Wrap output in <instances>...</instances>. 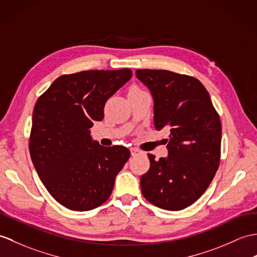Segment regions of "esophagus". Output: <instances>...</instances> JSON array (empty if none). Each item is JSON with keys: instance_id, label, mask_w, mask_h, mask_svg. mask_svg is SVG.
Returning a JSON list of instances; mask_svg holds the SVG:
<instances>
[{"instance_id": "obj_1", "label": "esophagus", "mask_w": 257, "mask_h": 257, "mask_svg": "<svg viewBox=\"0 0 257 257\" xmlns=\"http://www.w3.org/2000/svg\"><path fill=\"white\" fill-rule=\"evenodd\" d=\"M130 152H131V156H137V154H139V153H141V151L139 150V149H137V148H131L130 149Z\"/></svg>"}]
</instances>
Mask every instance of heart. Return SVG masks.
Listing matches in <instances>:
<instances>
[{
    "instance_id": "b5f03b06",
    "label": "heart",
    "mask_w": 257,
    "mask_h": 257,
    "mask_svg": "<svg viewBox=\"0 0 257 257\" xmlns=\"http://www.w3.org/2000/svg\"><path fill=\"white\" fill-rule=\"evenodd\" d=\"M134 89H138V88H134Z\"/></svg>"
}]
</instances>
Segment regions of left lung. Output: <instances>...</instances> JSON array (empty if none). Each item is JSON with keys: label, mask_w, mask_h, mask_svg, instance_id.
Returning a JSON list of instances; mask_svg holds the SVG:
<instances>
[{"label": "left lung", "mask_w": 257, "mask_h": 257, "mask_svg": "<svg viewBox=\"0 0 257 257\" xmlns=\"http://www.w3.org/2000/svg\"><path fill=\"white\" fill-rule=\"evenodd\" d=\"M154 100V127L170 133L169 156L156 160L140 178L145 198L165 210L193 205L220 164L221 121L199 80L166 70H137Z\"/></svg>", "instance_id": "1"}]
</instances>
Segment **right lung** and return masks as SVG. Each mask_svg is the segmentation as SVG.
<instances>
[{
	"label": "right lung",
	"instance_id": "obj_1",
	"mask_svg": "<svg viewBox=\"0 0 257 257\" xmlns=\"http://www.w3.org/2000/svg\"><path fill=\"white\" fill-rule=\"evenodd\" d=\"M131 76L130 69L64 74L37 99L29 153L48 192L68 209L104 204L130 158L127 148L93 141L91 128L104 118L106 100Z\"/></svg>",
	"mask_w": 257,
	"mask_h": 257
}]
</instances>
